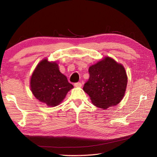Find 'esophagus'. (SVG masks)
I'll return each mask as SVG.
<instances>
[{
  "instance_id": "obj_1",
  "label": "esophagus",
  "mask_w": 157,
  "mask_h": 157,
  "mask_svg": "<svg viewBox=\"0 0 157 157\" xmlns=\"http://www.w3.org/2000/svg\"><path fill=\"white\" fill-rule=\"evenodd\" d=\"M75 87H78V88H80L82 86V83L81 82H76L75 83Z\"/></svg>"
}]
</instances>
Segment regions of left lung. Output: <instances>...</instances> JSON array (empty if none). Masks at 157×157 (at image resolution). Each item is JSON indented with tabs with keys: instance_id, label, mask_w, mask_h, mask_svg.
<instances>
[{
	"instance_id": "8db88e82",
	"label": "left lung",
	"mask_w": 157,
	"mask_h": 157,
	"mask_svg": "<svg viewBox=\"0 0 157 157\" xmlns=\"http://www.w3.org/2000/svg\"><path fill=\"white\" fill-rule=\"evenodd\" d=\"M90 78L83 90L96 107L106 109L117 105L124 96L128 78L124 67L106 57L88 69Z\"/></svg>"
}]
</instances>
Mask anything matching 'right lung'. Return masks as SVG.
<instances>
[{"label": "right lung", "instance_id": "add662e5", "mask_svg": "<svg viewBox=\"0 0 157 157\" xmlns=\"http://www.w3.org/2000/svg\"><path fill=\"white\" fill-rule=\"evenodd\" d=\"M31 90L35 97L49 107L58 105L73 86L61 73L56 62L43 59L37 65L31 78Z\"/></svg>", "mask_w": 157, "mask_h": 157}]
</instances>
